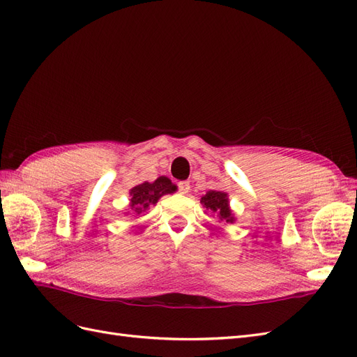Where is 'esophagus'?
I'll list each match as a JSON object with an SVG mask.
<instances>
[{
	"mask_svg": "<svg viewBox=\"0 0 357 357\" xmlns=\"http://www.w3.org/2000/svg\"><path fill=\"white\" fill-rule=\"evenodd\" d=\"M177 188H178V192H180L181 195H186V193L190 190V184H189L188 181H180V183L177 184Z\"/></svg>",
	"mask_w": 357,
	"mask_h": 357,
	"instance_id": "esophagus-1",
	"label": "esophagus"
}]
</instances>
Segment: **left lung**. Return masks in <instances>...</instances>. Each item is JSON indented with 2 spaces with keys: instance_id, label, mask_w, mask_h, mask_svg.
<instances>
[{
  "instance_id": "left-lung-1",
  "label": "left lung",
  "mask_w": 357,
  "mask_h": 357,
  "mask_svg": "<svg viewBox=\"0 0 357 357\" xmlns=\"http://www.w3.org/2000/svg\"><path fill=\"white\" fill-rule=\"evenodd\" d=\"M201 202L206 209H211L212 212H215L218 218L225 222H233L234 217L231 213L230 206H228V197L227 193L224 192H217V190H209L202 199Z\"/></svg>"
}]
</instances>
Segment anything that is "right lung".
Returning a JSON list of instances; mask_svg holds the SVG:
<instances>
[{
    "label": "right lung",
    "instance_id": "obj_1",
    "mask_svg": "<svg viewBox=\"0 0 357 357\" xmlns=\"http://www.w3.org/2000/svg\"><path fill=\"white\" fill-rule=\"evenodd\" d=\"M176 186L171 183L169 178L167 177H160L156 178L153 183H142L139 186L133 188L130 190L132 199H130V206L135 212L140 213L142 211H145L149 205H155L158 202V199L162 195L167 193H173L176 192Z\"/></svg>",
    "mask_w": 357,
    "mask_h": 357
}]
</instances>
